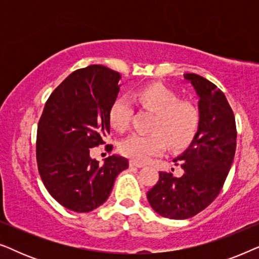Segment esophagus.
I'll return each mask as SVG.
<instances>
[{"mask_svg":"<svg viewBox=\"0 0 259 259\" xmlns=\"http://www.w3.org/2000/svg\"><path fill=\"white\" fill-rule=\"evenodd\" d=\"M130 166H131V167H144L145 165L143 164V162H138L136 160H131Z\"/></svg>","mask_w":259,"mask_h":259,"instance_id":"esophagus-1","label":"esophagus"}]
</instances>
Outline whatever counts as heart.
<instances>
[{
    "mask_svg": "<svg viewBox=\"0 0 259 259\" xmlns=\"http://www.w3.org/2000/svg\"><path fill=\"white\" fill-rule=\"evenodd\" d=\"M133 100L154 113L150 134L133 133L120 144L123 155L136 161H146L153 155L172 148L184 147L192 140L199 123L197 108L179 99L167 88L151 84L136 91ZM133 108L126 98L114 101L109 111V121L116 131L122 132L130 126Z\"/></svg>",
    "mask_w": 259,
    "mask_h": 259,
    "instance_id": "1",
    "label": "heart"
}]
</instances>
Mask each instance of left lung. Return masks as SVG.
Segmentation results:
<instances>
[{"instance_id": "8db88e82", "label": "left lung", "mask_w": 259, "mask_h": 259, "mask_svg": "<svg viewBox=\"0 0 259 259\" xmlns=\"http://www.w3.org/2000/svg\"><path fill=\"white\" fill-rule=\"evenodd\" d=\"M184 79L199 99L197 133L189 147L173 159L184 175L159 172L158 183L147 192L152 208L169 219L193 217L215 199L236 152V120L224 93L197 74H184Z\"/></svg>"}]
</instances>
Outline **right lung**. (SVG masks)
<instances>
[{"label": "right lung", "instance_id": "right-lung-1", "mask_svg": "<svg viewBox=\"0 0 259 259\" xmlns=\"http://www.w3.org/2000/svg\"><path fill=\"white\" fill-rule=\"evenodd\" d=\"M120 77L105 66H88L67 76L46 102L37 126L38 173L49 194L70 211L98 208L128 167L121 155H109L101 166L90 153L111 131L109 111Z\"/></svg>", "mask_w": 259, "mask_h": 259}]
</instances>
